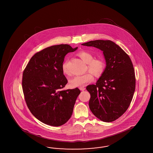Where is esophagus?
Instances as JSON below:
<instances>
[{"instance_id": "1", "label": "esophagus", "mask_w": 153, "mask_h": 153, "mask_svg": "<svg viewBox=\"0 0 153 153\" xmlns=\"http://www.w3.org/2000/svg\"><path fill=\"white\" fill-rule=\"evenodd\" d=\"M79 90H81V91H84L85 89H86V88L84 87V86H82V87H80L79 88Z\"/></svg>"}]
</instances>
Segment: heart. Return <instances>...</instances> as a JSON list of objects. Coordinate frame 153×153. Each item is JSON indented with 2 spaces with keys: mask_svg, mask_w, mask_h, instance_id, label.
<instances>
[{
  "mask_svg": "<svg viewBox=\"0 0 153 153\" xmlns=\"http://www.w3.org/2000/svg\"><path fill=\"white\" fill-rule=\"evenodd\" d=\"M78 56L80 58L88 63V69L97 76H100L103 73L105 69V63L103 60L100 59H94V56L91 53L88 51H79ZM62 69L63 73L66 76L71 74L70 70L67 67V62H65L62 64ZM91 72H88L85 74L75 76L70 82V85L72 88L82 87L86 83L93 81L94 79L93 75Z\"/></svg>",
  "mask_w": 153,
  "mask_h": 153,
  "instance_id": "b5f03b06",
  "label": "heart"
}]
</instances>
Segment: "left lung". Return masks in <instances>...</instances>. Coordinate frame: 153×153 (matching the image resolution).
Masks as SVG:
<instances>
[{"label": "left lung", "mask_w": 153, "mask_h": 153, "mask_svg": "<svg viewBox=\"0 0 153 153\" xmlns=\"http://www.w3.org/2000/svg\"><path fill=\"white\" fill-rule=\"evenodd\" d=\"M82 45L103 52L106 67L96 84L86 87L91 96L88 105L100 120L113 122L127 111L133 98L136 79L132 61L120 46L111 40H97Z\"/></svg>", "instance_id": "1"}]
</instances>
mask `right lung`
I'll return each instance as SVG.
<instances>
[{"mask_svg":"<svg viewBox=\"0 0 153 153\" xmlns=\"http://www.w3.org/2000/svg\"><path fill=\"white\" fill-rule=\"evenodd\" d=\"M77 48L68 44L46 48L34 54L23 71L22 85L27 105L45 124L63 125L72 114L81 91L78 88L62 90L68 81L62 66L65 55Z\"/></svg>","mask_w":153,"mask_h":153,"instance_id":"obj_1","label":"right lung"}]
</instances>
